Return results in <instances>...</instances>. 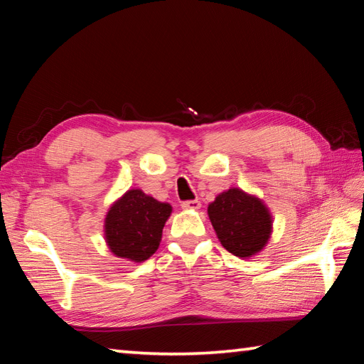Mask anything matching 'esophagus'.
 <instances>
[{
    "label": "esophagus",
    "instance_id": "esophagus-1",
    "mask_svg": "<svg viewBox=\"0 0 364 364\" xmlns=\"http://www.w3.org/2000/svg\"><path fill=\"white\" fill-rule=\"evenodd\" d=\"M200 206H202V203L198 200H186V202L181 203L183 210H198Z\"/></svg>",
    "mask_w": 364,
    "mask_h": 364
}]
</instances>
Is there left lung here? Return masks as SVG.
I'll use <instances>...</instances> for the list:
<instances>
[{
  "mask_svg": "<svg viewBox=\"0 0 364 364\" xmlns=\"http://www.w3.org/2000/svg\"><path fill=\"white\" fill-rule=\"evenodd\" d=\"M222 245L235 257L247 258L266 245L272 228L267 208L241 189H228L208 206Z\"/></svg>",
  "mask_w": 364,
  "mask_h": 364,
  "instance_id": "obj_1",
  "label": "left lung"
}]
</instances>
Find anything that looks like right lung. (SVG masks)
I'll return each mask as SVG.
<instances>
[{"label": "right lung", "instance_id": "right-lung-1", "mask_svg": "<svg viewBox=\"0 0 364 364\" xmlns=\"http://www.w3.org/2000/svg\"><path fill=\"white\" fill-rule=\"evenodd\" d=\"M172 206L142 191H128L106 215V241L114 255L141 262L156 252Z\"/></svg>", "mask_w": 364, "mask_h": 364}]
</instances>
